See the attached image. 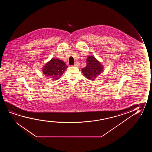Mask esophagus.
Returning <instances> with one entry per match:
<instances>
[{"label": "esophagus", "instance_id": "obj_1", "mask_svg": "<svg viewBox=\"0 0 152 152\" xmlns=\"http://www.w3.org/2000/svg\"><path fill=\"white\" fill-rule=\"evenodd\" d=\"M74 66L76 67H79V66H80V63H79V62H77L75 63Z\"/></svg>", "mask_w": 152, "mask_h": 152}]
</instances>
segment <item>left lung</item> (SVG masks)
Wrapping results in <instances>:
<instances>
[{
	"label": "left lung",
	"mask_w": 152,
	"mask_h": 152,
	"mask_svg": "<svg viewBox=\"0 0 152 152\" xmlns=\"http://www.w3.org/2000/svg\"><path fill=\"white\" fill-rule=\"evenodd\" d=\"M104 67L94 56H88L87 58V65L81 69L86 78L94 80L102 73Z\"/></svg>",
	"instance_id": "1"
}]
</instances>
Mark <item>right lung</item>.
<instances>
[{"label": "right lung", "mask_w": 152, "mask_h": 152, "mask_svg": "<svg viewBox=\"0 0 152 152\" xmlns=\"http://www.w3.org/2000/svg\"><path fill=\"white\" fill-rule=\"evenodd\" d=\"M67 67L62 61L52 58L42 68L43 74L50 79L56 80L61 77Z\"/></svg>", "instance_id": "obj_1"}]
</instances>
